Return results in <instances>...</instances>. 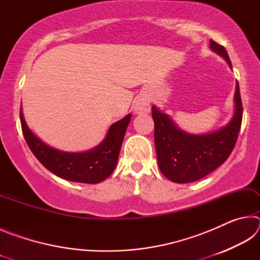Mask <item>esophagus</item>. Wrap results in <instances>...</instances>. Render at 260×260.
<instances>
[{"instance_id": "34e87169", "label": "esophagus", "mask_w": 260, "mask_h": 260, "mask_svg": "<svg viewBox=\"0 0 260 260\" xmlns=\"http://www.w3.org/2000/svg\"><path fill=\"white\" fill-rule=\"evenodd\" d=\"M133 110L136 114L148 113L150 111V103L147 98H139L134 101Z\"/></svg>"}]
</instances>
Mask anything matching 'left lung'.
Returning a JSON list of instances; mask_svg holds the SVG:
<instances>
[{
    "label": "left lung",
    "mask_w": 260,
    "mask_h": 260,
    "mask_svg": "<svg viewBox=\"0 0 260 260\" xmlns=\"http://www.w3.org/2000/svg\"><path fill=\"white\" fill-rule=\"evenodd\" d=\"M211 50L222 57L232 69L225 48L210 40ZM155 121V146L158 166L165 177L175 183L197 181L223 164L234 149L242 122V102L239 82L234 93L232 119L218 131L191 134L177 126L169 114L156 105L152 109Z\"/></svg>",
    "instance_id": "left-lung-1"
}]
</instances>
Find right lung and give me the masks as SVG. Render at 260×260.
Here are the masks:
<instances>
[{"instance_id":"obj_1","label":"right lung","mask_w":260,"mask_h":260,"mask_svg":"<svg viewBox=\"0 0 260 260\" xmlns=\"http://www.w3.org/2000/svg\"><path fill=\"white\" fill-rule=\"evenodd\" d=\"M132 114L114 122L99 146L82 152H69L48 146L29 129L20 107L24 138L38 160L57 177L68 181L95 184L103 181L116 169L122 140Z\"/></svg>"}]
</instances>
